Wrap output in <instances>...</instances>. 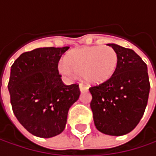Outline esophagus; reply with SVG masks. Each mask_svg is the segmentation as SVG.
Returning a JSON list of instances; mask_svg holds the SVG:
<instances>
[{
    "label": "esophagus",
    "instance_id": "esophagus-1",
    "mask_svg": "<svg viewBox=\"0 0 156 156\" xmlns=\"http://www.w3.org/2000/svg\"><path fill=\"white\" fill-rule=\"evenodd\" d=\"M79 88H80V91H81V92H85V91H87V87H86V86L81 85V84H80Z\"/></svg>",
    "mask_w": 156,
    "mask_h": 156
}]
</instances>
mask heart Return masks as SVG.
<instances>
[{"mask_svg": "<svg viewBox=\"0 0 156 156\" xmlns=\"http://www.w3.org/2000/svg\"><path fill=\"white\" fill-rule=\"evenodd\" d=\"M118 64V55L111 47H83L69 52L65 61L58 64V70L69 78L80 75L88 84L100 85L113 77Z\"/></svg>", "mask_w": 156, "mask_h": 156, "instance_id": "obj_1", "label": "heart"}]
</instances>
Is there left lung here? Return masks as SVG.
Wrapping results in <instances>:
<instances>
[{
    "instance_id": "8db88e82",
    "label": "left lung",
    "mask_w": 156,
    "mask_h": 156,
    "mask_svg": "<svg viewBox=\"0 0 156 156\" xmlns=\"http://www.w3.org/2000/svg\"><path fill=\"white\" fill-rule=\"evenodd\" d=\"M118 55L119 64L109 81L89 88L90 108L96 129L120 136L131 132L147 107L150 84L147 67L134 50L108 43Z\"/></svg>"
}]
</instances>
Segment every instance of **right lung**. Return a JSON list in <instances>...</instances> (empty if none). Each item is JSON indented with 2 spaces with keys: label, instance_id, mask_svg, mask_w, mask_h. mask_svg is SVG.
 Masks as SVG:
<instances>
[{
  "label": "right lung",
  "instance_id": "add662e5",
  "mask_svg": "<svg viewBox=\"0 0 156 156\" xmlns=\"http://www.w3.org/2000/svg\"><path fill=\"white\" fill-rule=\"evenodd\" d=\"M69 47L39 48L21 54L8 85L13 112L32 135L50 138L62 132L69 108L80 96L77 84L65 85L58 62Z\"/></svg>",
  "mask_w": 156,
  "mask_h": 156
}]
</instances>
